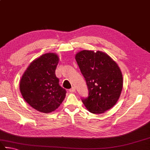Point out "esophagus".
Here are the masks:
<instances>
[{
  "label": "esophagus",
  "mask_w": 150,
  "mask_h": 150,
  "mask_svg": "<svg viewBox=\"0 0 150 150\" xmlns=\"http://www.w3.org/2000/svg\"><path fill=\"white\" fill-rule=\"evenodd\" d=\"M69 92H75V87H72L71 88L69 89Z\"/></svg>",
  "instance_id": "1"
}]
</instances>
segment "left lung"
Returning a JSON list of instances; mask_svg holds the SVG:
<instances>
[{
	"mask_svg": "<svg viewBox=\"0 0 150 150\" xmlns=\"http://www.w3.org/2000/svg\"><path fill=\"white\" fill-rule=\"evenodd\" d=\"M75 59L88 86V97L82 100L87 110L100 114L110 110L118 101L123 83L117 64L101 51L81 50Z\"/></svg>",
	"mask_w": 150,
	"mask_h": 150,
	"instance_id": "8db88e82",
	"label": "left lung"
}]
</instances>
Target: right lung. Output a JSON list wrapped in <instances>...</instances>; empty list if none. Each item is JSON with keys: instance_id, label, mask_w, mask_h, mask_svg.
<instances>
[{"instance_id": "1", "label": "right lung", "mask_w": 150, "mask_h": 150, "mask_svg": "<svg viewBox=\"0 0 150 150\" xmlns=\"http://www.w3.org/2000/svg\"><path fill=\"white\" fill-rule=\"evenodd\" d=\"M59 62L55 53H46L31 62L21 78L20 92L33 108L49 113L59 108L66 91L59 84L55 71Z\"/></svg>"}]
</instances>
